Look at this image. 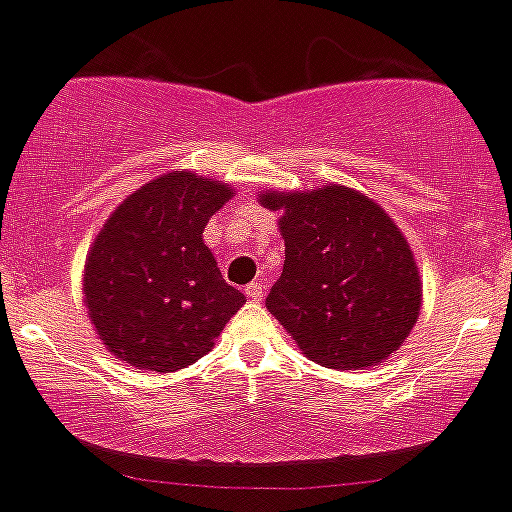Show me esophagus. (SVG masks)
I'll return each mask as SVG.
<instances>
[{"instance_id": "34e87169", "label": "esophagus", "mask_w": 512, "mask_h": 512, "mask_svg": "<svg viewBox=\"0 0 512 512\" xmlns=\"http://www.w3.org/2000/svg\"><path fill=\"white\" fill-rule=\"evenodd\" d=\"M244 293H247L252 301H260L262 293H265V286H262V281H252L250 286H244Z\"/></svg>"}]
</instances>
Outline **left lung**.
I'll return each instance as SVG.
<instances>
[{
  "mask_svg": "<svg viewBox=\"0 0 512 512\" xmlns=\"http://www.w3.org/2000/svg\"><path fill=\"white\" fill-rule=\"evenodd\" d=\"M281 211L283 273L265 306L309 361L335 371L379 366L417 324L422 278L407 237L361 190H262Z\"/></svg>",
  "mask_w": 512,
  "mask_h": 512,
  "instance_id": "1",
  "label": "left lung"
}]
</instances>
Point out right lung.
<instances>
[{
  "instance_id": "add662e5",
  "label": "right lung",
  "mask_w": 512,
  "mask_h": 512,
  "mask_svg": "<svg viewBox=\"0 0 512 512\" xmlns=\"http://www.w3.org/2000/svg\"><path fill=\"white\" fill-rule=\"evenodd\" d=\"M237 190L172 170L133 190L97 231L84 262L95 335L139 371L193 366L244 306L203 242L208 219Z\"/></svg>"
}]
</instances>
